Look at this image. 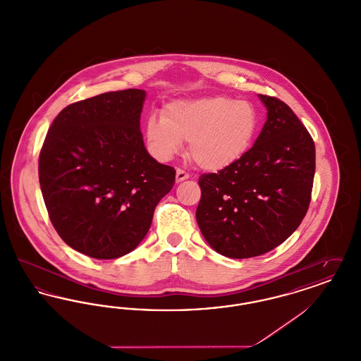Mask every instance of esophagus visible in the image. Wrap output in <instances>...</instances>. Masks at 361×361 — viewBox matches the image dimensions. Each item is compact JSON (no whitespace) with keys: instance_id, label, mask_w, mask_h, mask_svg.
Wrapping results in <instances>:
<instances>
[{"instance_id":"esophagus-1","label":"esophagus","mask_w":361,"mask_h":361,"mask_svg":"<svg viewBox=\"0 0 361 361\" xmlns=\"http://www.w3.org/2000/svg\"><path fill=\"white\" fill-rule=\"evenodd\" d=\"M189 174L181 169L176 171V183H183L184 180H188Z\"/></svg>"}]
</instances>
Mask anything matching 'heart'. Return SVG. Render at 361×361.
Returning <instances> with one entry per match:
<instances>
[{"mask_svg":"<svg viewBox=\"0 0 361 361\" xmlns=\"http://www.w3.org/2000/svg\"><path fill=\"white\" fill-rule=\"evenodd\" d=\"M253 104L224 96L174 100L162 116H150L146 137L161 161H169L189 142V154L204 171L221 172L246 154L256 137Z\"/></svg>","mask_w":361,"mask_h":361,"instance_id":"b5f03b06","label":"heart"}]
</instances>
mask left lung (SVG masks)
Returning a JSON list of instances; mask_svg holds the SVG:
<instances>
[{"label":"left lung","mask_w":361,"mask_h":361,"mask_svg":"<svg viewBox=\"0 0 361 361\" xmlns=\"http://www.w3.org/2000/svg\"><path fill=\"white\" fill-rule=\"evenodd\" d=\"M258 97L267 121L253 147L230 168L199 178L196 221L224 257H256L275 249L299 227L311 199L312 137L287 104Z\"/></svg>","instance_id":"1"}]
</instances>
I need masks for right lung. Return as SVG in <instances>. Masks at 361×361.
Returning <instances> with one entry per match:
<instances>
[{"label": "right lung", "mask_w": 361, "mask_h": 361, "mask_svg": "<svg viewBox=\"0 0 361 361\" xmlns=\"http://www.w3.org/2000/svg\"><path fill=\"white\" fill-rule=\"evenodd\" d=\"M142 89L70 104L52 121L39 155V183L59 237L89 257L128 255L171 192L172 166L147 153Z\"/></svg>", "instance_id": "add662e5"}]
</instances>
